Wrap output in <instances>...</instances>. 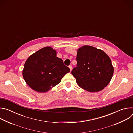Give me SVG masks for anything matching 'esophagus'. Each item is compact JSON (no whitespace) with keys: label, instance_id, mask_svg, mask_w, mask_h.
Instances as JSON below:
<instances>
[{"label":"esophagus","instance_id":"obj_1","mask_svg":"<svg viewBox=\"0 0 133 133\" xmlns=\"http://www.w3.org/2000/svg\"><path fill=\"white\" fill-rule=\"evenodd\" d=\"M69 68L70 71H71V70H72V66L71 65H69Z\"/></svg>","mask_w":133,"mask_h":133}]
</instances>
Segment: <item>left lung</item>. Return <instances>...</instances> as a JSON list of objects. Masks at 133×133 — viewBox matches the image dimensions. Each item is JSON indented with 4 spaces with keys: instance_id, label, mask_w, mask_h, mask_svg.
Here are the masks:
<instances>
[{
    "instance_id": "8db88e82",
    "label": "left lung",
    "mask_w": 133,
    "mask_h": 133,
    "mask_svg": "<svg viewBox=\"0 0 133 133\" xmlns=\"http://www.w3.org/2000/svg\"><path fill=\"white\" fill-rule=\"evenodd\" d=\"M77 67L71 74L82 88L89 92L103 90L109 83L114 67L109 56L102 50L85 45L77 50Z\"/></svg>"
}]
</instances>
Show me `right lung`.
Segmentation results:
<instances>
[{"label":"right lung","mask_w":133,"mask_h":133,"mask_svg":"<svg viewBox=\"0 0 133 133\" xmlns=\"http://www.w3.org/2000/svg\"><path fill=\"white\" fill-rule=\"evenodd\" d=\"M55 50L45 47L30 55L23 70V78L33 90L45 92L61 82L70 69L56 56Z\"/></svg>","instance_id":"add662e5"}]
</instances>
